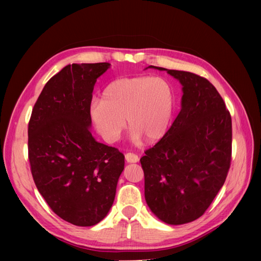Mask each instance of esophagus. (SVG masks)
Segmentation results:
<instances>
[{
	"label": "esophagus",
	"mask_w": 261,
	"mask_h": 261,
	"mask_svg": "<svg viewBox=\"0 0 261 261\" xmlns=\"http://www.w3.org/2000/svg\"><path fill=\"white\" fill-rule=\"evenodd\" d=\"M125 160L127 161L128 163H136L139 161V156L136 153H133V152H128L125 154Z\"/></svg>",
	"instance_id": "obj_1"
}]
</instances>
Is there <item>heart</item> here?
Segmentation results:
<instances>
[{
	"label": "heart",
	"instance_id": "b5f03b06",
	"mask_svg": "<svg viewBox=\"0 0 261 261\" xmlns=\"http://www.w3.org/2000/svg\"><path fill=\"white\" fill-rule=\"evenodd\" d=\"M174 108V92L162 77L136 76L110 83L101 99L92 102L91 120L108 143H115L126 125L134 139L161 138Z\"/></svg>",
	"mask_w": 261,
	"mask_h": 261
}]
</instances>
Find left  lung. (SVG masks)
Wrapping results in <instances>:
<instances>
[{
  "label": "left lung",
  "instance_id": "obj_1",
  "mask_svg": "<svg viewBox=\"0 0 261 261\" xmlns=\"http://www.w3.org/2000/svg\"><path fill=\"white\" fill-rule=\"evenodd\" d=\"M165 69L183 86L181 109L165 135L140 159L145 198L163 222L200 218L223 186L232 159V118L208 80Z\"/></svg>",
  "mask_w": 261,
  "mask_h": 261
}]
</instances>
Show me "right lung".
<instances>
[{
  "instance_id": "add662e5",
  "label": "right lung",
  "mask_w": 261,
  "mask_h": 261,
  "mask_svg": "<svg viewBox=\"0 0 261 261\" xmlns=\"http://www.w3.org/2000/svg\"><path fill=\"white\" fill-rule=\"evenodd\" d=\"M110 63L72 64L45 84L28 124V159L51 210L78 226L99 223L112 207L124 154L89 130L97 78Z\"/></svg>"
}]
</instances>
